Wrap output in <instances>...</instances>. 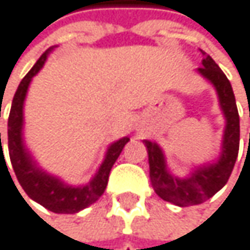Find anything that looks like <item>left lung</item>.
I'll list each match as a JSON object with an SVG mask.
<instances>
[{"instance_id":"obj_1","label":"left lung","mask_w":250,"mask_h":250,"mask_svg":"<svg viewBox=\"0 0 250 250\" xmlns=\"http://www.w3.org/2000/svg\"><path fill=\"white\" fill-rule=\"evenodd\" d=\"M203 54V67H199L197 72L213 85L221 112L226 118L220 156L213 162L196 167L187 177L180 178L169 172L162 147L150 140L143 141L148 153L150 181L156 194L181 208L203 203L220 191L231 175L239 153L240 119L231 83L213 59L206 53Z\"/></svg>"}]
</instances>
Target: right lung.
<instances>
[{
  "instance_id": "1",
  "label": "right lung",
  "mask_w": 250,
  "mask_h": 250,
  "mask_svg": "<svg viewBox=\"0 0 250 250\" xmlns=\"http://www.w3.org/2000/svg\"><path fill=\"white\" fill-rule=\"evenodd\" d=\"M54 50V47L48 48L34 64V67L27 72V75L21 79L16 94L13 97L11 103V110L8 116V153H10V161L13 171L24 190V193L35 200L37 203L42 205L51 212L56 213H76L94 202H97L102 194L106 190L107 180L110 169L116 159L119 158V154L125 144L129 141L128 137H122L118 141H113L104 154V159L102 165L99 167L96 175L92 177L86 184L82 186H70L66 184L63 180H60L56 175L48 174L44 171L37 161L34 159V156L30 154L24 144L23 138V107H24V100L29 85L32 82V78L38 75V72L44 67L48 54ZM0 146H1V132H0ZM4 159L2 153V146L0 151V161ZM7 167V164H5ZM8 171V169H7Z\"/></svg>"
}]
</instances>
